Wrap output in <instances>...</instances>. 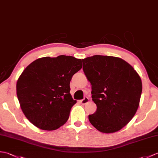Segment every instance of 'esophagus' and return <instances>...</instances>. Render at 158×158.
<instances>
[{
    "instance_id": "obj_1",
    "label": "esophagus",
    "mask_w": 158,
    "mask_h": 158,
    "mask_svg": "<svg viewBox=\"0 0 158 158\" xmlns=\"http://www.w3.org/2000/svg\"><path fill=\"white\" fill-rule=\"evenodd\" d=\"M89 102V98H88L87 97H85L84 98V99H83V100H80V103L81 104H85L87 103H88Z\"/></svg>"
}]
</instances>
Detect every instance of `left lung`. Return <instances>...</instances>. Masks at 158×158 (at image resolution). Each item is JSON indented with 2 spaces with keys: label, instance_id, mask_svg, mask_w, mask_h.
I'll return each mask as SVG.
<instances>
[{
  "label": "left lung",
  "instance_id": "left-lung-1",
  "mask_svg": "<svg viewBox=\"0 0 158 158\" xmlns=\"http://www.w3.org/2000/svg\"><path fill=\"white\" fill-rule=\"evenodd\" d=\"M97 110L90 123L104 133L118 131L136 113L142 92L140 76L122 58L94 55L82 59Z\"/></svg>",
  "mask_w": 158,
  "mask_h": 158
}]
</instances>
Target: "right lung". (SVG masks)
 <instances>
[{
  "label": "right lung",
  "mask_w": 158,
  "mask_h": 158,
  "mask_svg": "<svg viewBox=\"0 0 158 158\" xmlns=\"http://www.w3.org/2000/svg\"><path fill=\"white\" fill-rule=\"evenodd\" d=\"M81 64V59L60 55L38 58L24 69L17 82V96L29 122L46 131L67 122L77 102L70 94V81Z\"/></svg>",
  "instance_id": "add662e5"
}]
</instances>
